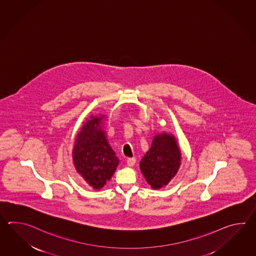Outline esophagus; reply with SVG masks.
Returning a JSON list of instances; mask_svg holds the SVG:
<instances>
[{
  "mask_svg": "<svg viewBox=\"0 0 256 256\" xmlns=\"http://www.w3.org/2000/svg\"><path fill=\"white\" fill-rule=\"evenodd\" d=\"M136 159L134 158H128L127 159V164L128 166H132L134 164H136Z\"/></svg>",
  "mask_w": 256,
  "mask_h": 256,
  "instance_id": "34e87169",
  "label": "esophagus"
}]
</instances>
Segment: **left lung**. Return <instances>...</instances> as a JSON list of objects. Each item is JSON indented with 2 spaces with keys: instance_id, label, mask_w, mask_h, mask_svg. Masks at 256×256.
<instances>
[{
  "instance_id": "obj_1",
  "label": "left lung",
  "mask_w": 256,
  "mask_h": 256,
  "mask_svg": "<svg viewBox=\"0 0 256 256\" xmlns=\"http://www.w3.org/2000/svg\"><path fill=\"white\" fill-rule=\"evenodd\" d=\"M181 150L174 134L159 132L140 161V170L154 190L168 185L178 174L181 164Z\"/></svg>"
}]
</instances>
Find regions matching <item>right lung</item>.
Returning a JSON list of instances; mask_svg holds the SVG:
<instances>
[{"mask_svg":"<svg viewBox=\"0 0 256 256\" xmlns=\"http://www.w3.org/2000/svg\"><path fill=\"white\" fill-rule=\"evenodd\" d=\"M106 118L105 114L90 115L83 122L72 149L76 172L96 190L110 180L120 162L104 129Z\"/></svg>","mask_w":256,"mask_h":256,"instance_id":"obj_1","label":"right lung"}]
</instances>
